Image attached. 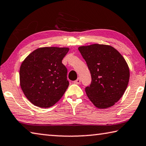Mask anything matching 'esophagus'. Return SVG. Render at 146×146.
I'll list each match as a JSON object with an SVG mask.
<instances>
[{
    "label": "esophagus",
    "mask_w": 146,
    "mask_h": 146,
    "mask_svg": "<svg viewBox=\"0 0 146 146\" xmlns=\"http://www.w3.org/2000/svg\"><path fill=\"white\" fill-rule=\"evenodd\" d=\"M74 83L76 84H79L80 83V79L79 78H78L76 80L74 81Z\"/></svg>",
    "instance_id": "1"
}]
</instances>
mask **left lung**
Listing matches in <instances>:
<instances>
[{"label": "left lung", "mask_w": 146, "mask_h": 146, "mask_svg": "<svg viewBox=\"0 0 146 146\" xmlns=\"http://www.w3.org/2000/svg\"><path fill=\"white\" fill-rule=\"evenodd\" d=\"M90 71L91 84L85 90L96 108L114 106L127 87L129 68L125 58L113 47L93 44L78 47Z\"/></svg>", "instance_id": "obj_1"}]
</instances>
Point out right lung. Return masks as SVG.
Here are the masks:
<instances>
[{
    "mask_svg": "<svg viewBox=\"0 0 146 146\" xmlns=\"http://www.w3.org/2000/svg\"><path fill=\"white\" fill-rule=\"evenodd\" d=\"M69 48L43 47L31 52L20 67V86L33 105L50 108L69 86L67 68L62 63Z\"/></svg>",
    "mask_w": 146,
    "mask_h": 146,
    "instance_id": "obj_1",
    "label": "right lung"
}]
</instances>
